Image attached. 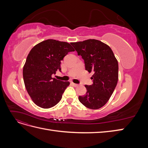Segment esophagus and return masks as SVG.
Instances as JSON below:
<instances>
[{"label":"esophagus","mask_w":148,"mask_h":148,"mask_svg":"<svg viewBox=\"0 0 148 148\" xmlns=\"http://www.w3.org/2000/svg\"><path fill=\"white\" fill-rule=\"evenodd\" d=\"M72 84L73 85V86H75V87L78 86V84H75V83H72Z\"/></svg>","instance_id":"obj_1"}]
</instances>
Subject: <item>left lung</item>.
<instances>
[{"instance_id": "left-lung-1", "label": "left lung", "mask_w": 148, "mask_h": 148, "mask_svg": "<svg viewBox=\"0 0 148 148\" xmlns=\"http://www.w3.org/2000/svg\"><path fill=\"white\" fill-rule=\"evenodd\" d=\"M78 56L84 61L85 69L92 72L93 83L85 85L86 93L79 96V102L87 108L98 109L110 99L119 78L117 60L110 47L96 39L71 42Z\"/></svg>"}]
</instances>
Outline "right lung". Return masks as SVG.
I'll return each instance as SVG.
<instances>
[{
  "mask_svg": "<svg viewBox=\"0 0 148 148\" xmlns=\"http://www.w3.org/2000/svg\"><path fill=\"white\" fill-rule=\"evenodd\" d=\"M75 51L70 44L47 39L30 51L23 66L25 88L35 104L44 109L56 106L61 100L69 82L52 77L61 71L60 63L69 52Z\"/></svg>",
  "mask_w": 148,
  "mask_h": 148,
  "instance_id": "add662e5",
  "label": "right lung"
}]
</instances>
